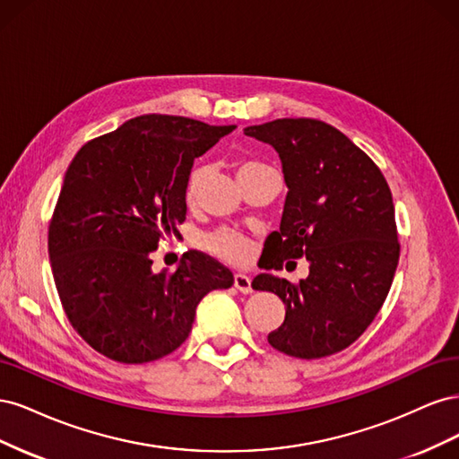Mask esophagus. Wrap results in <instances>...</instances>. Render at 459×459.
Masks as SVG:
<instances>
[{"mask_svg":"<svg viewBox=\"0 0 459 459\" xmlns=\"http://www.w3.org/2000/svg\"><path fill=\"white\" fill-rule=\"evenodd\" d=\"M233 285H235V289H239L241 293H253L251 277L245 275V273H235L233 275Z\"/></svg>","mask_w":459,"mask_h":459,"instance_id":"1","label":"esophagus"}]
</instances>
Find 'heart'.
Wrapping results in <instances>:
<instances>
[{
    "mask_svg": "<svg viewBox=\"0 0 459 459\" xmlns=\"http://www.w3.org/2000/svg\"><path fill=\"white\" fill-rule=\"evenodd\" d=\"M258 166H264V164L255 162V160L243 162L239 166L238 174L258 169ZM203 179H204V169H203V166H195V169L189 172L187 184H186V199L189 203L195 201ZM203 243H204L208 251L218 255L220 258H226L230 262H243V260H247L248 255H251V243H248V239L243 238V235H239V233L228 231V230H220L216 233H211L208 238H204Z\"/></svg>",
    "mask_w": 459,
    "mask_h": 459,
    "instance_id": "heart-1",
    "label": "heart"
}]
</instances>
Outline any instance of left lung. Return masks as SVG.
Segmentation results:
<instances>
[{
    "instance_id": "left-lung-1",
    "label": "left lung",
    "mask_w": 459,
    "mask_h": 459,
    "mask_svg": "<svg viewBox=\"0 0 459 459\" xmlns=\"http://www.w3.org/2000/svg\"><path fill=\"white\" fill-rule=\"evenodd\" d=\"M281 160L287 186L280 231L264 243L262 268L307 256L299 285L270 272L253 289L285 304L268 342L295 358H324L351 346L381 310L393 285L400 245L386 179L366 152L329 124L277 118L245 128Z\"/></svg>"
}]
</instances>
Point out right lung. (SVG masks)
Listing matches in <instances>:
<instances>
[{
    "instance_id": "obj_1",
    "label": "right lung",
    "mask_w": 459,
    "mask_h": 459,
    "mask_svg": "<svg viewBox=\"0 0 459 459\" xmlns=\"http://www.w3.org/2000/svg\"><path fill=\"white\" fill-rule=\"evenodd\" d=\"M235 126L143 115L88 142L65 174L49 224V260L68 322L91 349L122 364L174 352L201 299L233 273L186 253L174 273L152 270V251L179 238L186 184L197 157Z\"/></svg>"
}]
</instances>
